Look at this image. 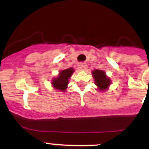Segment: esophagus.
Returning <instances> with one entry per match:
<instances>
[{
	"label": "esophagus",
	"mask_w": 149,
	"mask_h": 149,
	"mask_svg": "<svg viewBox=\"0 0 149 149\" xmlns=\"http://www.w3.org/2000/svg\"><path fill=\"white\" fill-rule=\"evenodd\" d=\"M78 67L80 71H84L87 69V64L85 63H80L78 65Z\"/></svg>",
	"instance_id": "esophagus-1"
}]
</instances>
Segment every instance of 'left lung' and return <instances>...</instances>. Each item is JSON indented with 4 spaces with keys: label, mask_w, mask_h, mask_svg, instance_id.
I'll return each mask as SVG.
<instances>
[{
    "label": "left lung",
    "mask_w": 149,
    "mask_h": 149,
    "mask_svg": "<svg viewBox=\"0 0 149 149\" xmlns=\"http://www.w3.org/2000/svg\"><path fill=\"white\" fill-rule=\"evenodd\" d=\"M92 76L95 79V85L98 87V89L100 91L107 90L109 86L110 85V78L106 75V73L102 70L95 69L92 71Z\"/></svg>",
    "instance_id": "left-lung-1"
}]
</instances>
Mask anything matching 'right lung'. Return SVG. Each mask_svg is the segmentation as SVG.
Wrapping results in <instances>:
<instances>
[{
    "mask_svg": "<svg viewBox=\"0 0 149 149\" xmlns=\"http://www.w3.org/2000/svg\"><path fill=\"white\" fill-rule=\"evenodd\" d=\"M74 72L73 68H69L61 71L59 76L53 78L52 80V85L54 89L59 90L61 92H65L69 84V80L71 75Z\"/></svg>",
    "mask_w": 149,
    "mask_h": 149,
    "instance_id": "obj_1",
    "label": "right lung"
}]
</instances>
